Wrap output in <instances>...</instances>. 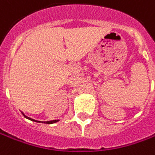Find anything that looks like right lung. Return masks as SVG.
<instances>
[{"label": "right lung", "instance_id": "obj_1", "mask_svg": "<svg viewBox=\"0 0 155 155\" xmlns=\"http://www.w3.org/2000/svg\"><path fill=\"white\" fill-rule=\"evenodd\" d=\"M22 114H23V113H22ZM23 116H24L26 118L29 119V120H31V121H34V122H38V123H40V122H38V121H36V120H33V119L30 118V117H27V116H25L24 114H23ZM58 121H59V120H53V121H48V122H44V123H47V124H52V123H56V122H58Z\"/></svg>", "mask_w": 155, "mask_h": 155}]
</instances>
